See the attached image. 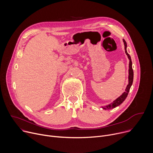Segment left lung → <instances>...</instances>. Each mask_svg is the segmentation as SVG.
Masks as SVG:
<instances>
[{
  "label": "left lung",
  "mask_w": 153,
  "mask_h": 153,
  "mask_svg": "<svg viewBox=\"0 0 153 153\" xmlns=\"http://www.w3.org/2000/svg\"><path fill=\"white\" fill-rule=\"evenodd\" d=\"M123 42L124 46H125V53L127 55L128 58V59L129 60V69H128V84L126 86V88L125 89V91L123 92V93H122L120 96L117 97L111 103L109 104V105H107L106 106H105V107L101 106L103 109H104V110H110V109L114 108L117 107V106L120 105L125 100V99L126 98V97H127V96L128 94V93L129 91L131 86V85L133 84L134 73H133V68H132V61H131V57H130L129 54L127 53V51H126V47H127L126 42H125V40L124 39H123Z\"/></svg>",
  "instance_id": "1"
}]
</instances>
